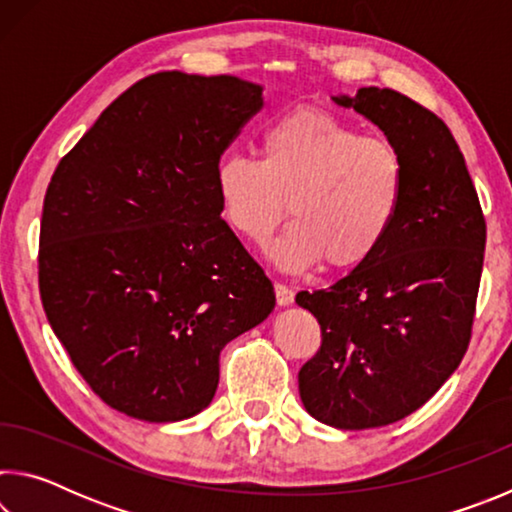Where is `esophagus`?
I'll return each mask as SVG.
<instances>
[{
  "instance_id": "34e87169",
  "label": "esophagus",
  "mask_w": 512,
  "mask_h": 512,
  "mask_svg": "<svg viewBox=\"0 0 512 512\" xmlns=\"http://www.w3.org/2000/svg\"><path fill=\"white\" fill-rule=\"evenodd\" d=\"M275 298H277V305L287 307V305H291L293 298H296V293H293V289L287 287V284L275 282Z\"/></svg>"
}]
</instances>
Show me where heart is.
Here are the masks:
<instances>
[{
    "label": "heart",
    "instance_id": "b5f03b06",
    "mask_svg": "<svg viewBox=\"0 0 512 512\" xmlns=\"http://www.w3.org/2000/svg\"><path fill=\"white\" fill-rule=\"evenodd\" d=\"M216 192L230 228L255 246H266L291 212L275 250L287 268L323 262L329 271H352L395 228L406 160L384 135H363L323 108H296L264 131L262 160L223 155Z\"/></svg>",
    "mask_w": 512,
    "mask_h": 512
}]
</instances>
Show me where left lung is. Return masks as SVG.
I'll return each mask as SVG.
<instances>
[{"instance_id":"1","label":"left lung","mask_w":512,"mask_h":512,"mask_svg":"<svg viewBox=\"0 0 512 512\" xmlns=\"http://www.w3.org/2000/svg\"><path fill=\"white\" fill-rule=\"evenodd\" d=\"M393 140L406 196L386 244L329 289L296 302L320 325V348L298 372L300 400L336 429L386 427L445 384L472 339L485 216L452 131L388 88L334 99Z\"/></svg>"}]
</instances>
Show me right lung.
Returning a JSON list of instances; mask_svg holds the SVG:
<instances>
[{
    "label": "right lung",
    "instance_id": "obj_1",
    "mask_svg": "<svg viewBox=\"0 0 512 512\" xmlns=\"http://www.w3.org/2000/svg\"><path fill=\"white\" fill-rule=\"evenodd\" d=\"M262 101V88L237 76L151 74L101 112L51 176L42 307L110 409L146 422L201 413L225 343L275 307L216 192V164Z\"/></svg>",
    "mask_w": 512,
    "mask_h": 512
}]
</instances>
